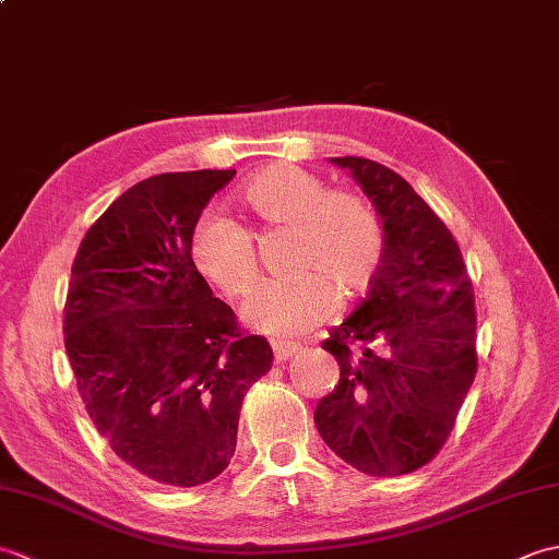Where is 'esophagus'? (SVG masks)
<instances>
[{"mask_svg": "<svg viewBox=\"0 0 559 559\" xmlns=\"http://www.w3.org/2000/svg\"><path fill=\"white\" fill-rule=\"evenodd\" d=\"M302 346L300 343H286V341H273V353H276V360L278 362H283V360H288V358H293L295 353H298Z\"/></svg>", "mask_w": 559, "mask_h": 559, "instance_id": "esophagus-1", "label": "esophagus"}]
</instances>
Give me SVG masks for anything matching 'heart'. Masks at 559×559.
Listing matches in <instances>:
<instances>
[{"label": "heart", "instance_id": "obj_1", "mask_svg": "<svg viewBox=\"0 0 559 559\" xmlns=\"http://www.w3.org/2000/svg\"><path fill=\"white\" fill-rule=\"evenodd\" d=\"M261 230L293 233L290 271L298 276L261 286L245 307L247 324L261 334L290 338L329 322L343 295L372 286L386 254L377 209L355 192H329L322 177L276 163L249 177L237 194ZM194 269L225 298L242 300L259 281L252 235L242 225L204 213L189 237Z\"/></svg>", "mask_w": 559, "mask_h": 559}]
</instances>
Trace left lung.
Listing matches in <instances>:
<instances>
[{
	"instance_id": "1",
	"label": "left lung",
	"mask_w": 559,
	"mask_h": 559,
	"mask_svg": "<svg viewBox=\"0 0 559 559\" xmlns=\"http://www.w3.org/2000/svg\"><path fill=\"white\" fill-rule=\"evenodd\" d=\"M331 160L370 197L386 254L358 310L322 343L341 377L314 423L353 468L406 476L439 454L476 379V298L454 235L399 173Z\"/></svg>"
}]
</instances>
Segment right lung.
<instances>
[{"label":"right lung","instance_id":"add662e5","mask_svg":"<svg viewBox=\"0 0 559 559\" xmlns=\"http://www.w3.org/2000/svg\"><path fill=\"white\" fill-rule=\"evenodd\" d=\"M235 170L163 173L129 187L83 235L64 348L96 430L141 476L194 488L228 468L242 399L271 370L189 257V237Z\"/></svg>","mask_w":559,"mask_h":559}]
</instances>
